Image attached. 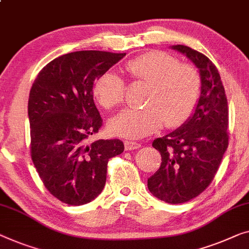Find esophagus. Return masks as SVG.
Instances as JSON below:
<instances>
[{
    "instance_id": "obj_1",
    "label": "esophagus",
    "mask_w": 249,
    "mask_h": 249,
    "mask_svg": "<svg viewBox=\"0 0 249 249\" xmlns=\"http://www.w3.org/2000/svg\"><path fill=\"white\" fill-rule=\"evenodd\" d=\"M140 143L137 142H129V140H125L124 142V149L125 150H133L140 148Z\"/></svg>"
}]
</instances>
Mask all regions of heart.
<instances>
[{"label": "heart", "instance_id": "b5f03b06", "mask_svg": "<svg viewBox=\"0 0 249 249\" xmlns=\"http://www.w3.org/2000/svg\"><path fill=\"white\" fill-rule=\"evenodd\" d=\"M124 70L148 89L143 109H125L111 121L116 135L142 138L163 124L167 128L179 127L192 116L202 91L201 75L192 65L182 64L166 53L149 52L128 62ZM93 93L104 109L113 110L124 101V82L113 71H107L95 80Z\"/></svg>", "mask_w": 249, "mask_h": 249}]
</instances>
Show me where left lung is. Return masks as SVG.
Listing matches in <instances>:
<instances>
[{"mask_svg": "<svg viewBox=\"0 0 249 249\" xmlns=\"http://www.w3.org/2000/svg\"><path fill=\"white\" fill-rule=\"evenodd\" d=\"M172 48L199 68L202 91L193 116L181 128L154 140L161 164L147 185L157 199L178 204L200 196L220 166L228 148V102L217 67L207 56L187 46Z\"/></svg>", "mask_w": 249, "mask_h": 249, "instance_id": "1", "label": "left lung"}]
</instances>
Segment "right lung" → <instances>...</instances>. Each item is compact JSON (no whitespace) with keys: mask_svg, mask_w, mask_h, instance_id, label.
I'll list each match as a JSON object with an SVG mask.
<instances>
[{"mask_svg":"<svg viewBox=\"0 0 249 249\" xmlns=\"http://www.w3.org/2000/svg\"><path fill=\"white\" fill-rule=\"evenodd\" d=\"M125 53L81 50L52 60L39 71L28 101L30 155L50 194L83 205L102 192L110 158L120 155L119 139L88 143L102 127L93 100L96 78Z\"/></svg>","mask_w":249,"mask_h":249,"instance_id":"add662e5","label":"right lung"}]
</instances>
